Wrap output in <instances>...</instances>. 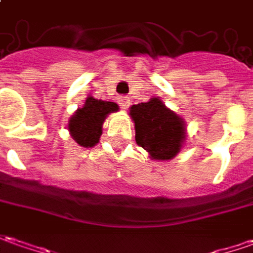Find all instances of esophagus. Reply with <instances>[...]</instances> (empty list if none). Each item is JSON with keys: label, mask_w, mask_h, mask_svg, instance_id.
Wrapping results in <instances>:
<instances>
[{"label": "esophagus", "mask_w": 253, "mask_h": 253, "mask_svg": "<svg viewBox=\"0 0 253 253\" xmlns=\"http://www.w3.org/2000/svg\"><path fill=\"white\" fill-rule=\"evenodd\" d=\"M119 105H120V108H123V109H126L127 106L130 105V98L127 97V95H120L119 97Z\"/></svg>", "instance_id": "34e87169"}]
</instances>
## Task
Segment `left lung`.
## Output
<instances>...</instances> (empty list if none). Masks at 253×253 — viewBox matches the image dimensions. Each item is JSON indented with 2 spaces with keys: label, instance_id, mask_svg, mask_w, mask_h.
I'll use <instances>...</instances> for the list:
<instances>
[{
  "label": "left lung",
  "instance_id": "8db88e82",
  "mask_svg": "<svg viewBox=\"0 0 253 253\" xmlns=\"http://www.w3.org/2000/svg\"><path fill=\"white\" fill-rule=\"evenodd\" d=\"M135 125V142L148 151L152 159H171L185 138L184 122L168 109L159 98L130 108Z\"/></svg>",
  "mask_w": 253,
  "mask_h": 253
}]
</instances>
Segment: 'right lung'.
Wrapping results in <instances>:
<instances>
[{"mask_svg":"<svg viewBox=\"0 0 253 253\" xmlns=\"http://www.w3.org/2000/svg\"><path fill=\"white\" fill-rule=\"evenodd\" d=\"M119 106L115 102L101 101L88 97L85 99L83 108L77 109V112L69 120V131L73 140L82 147H94L102 134V123L108 113L116 112Z\"/></svg>","mask_w":253,"mask_h":253,"instance_id":"obj_1","label":"right lung"}]
</instances>
